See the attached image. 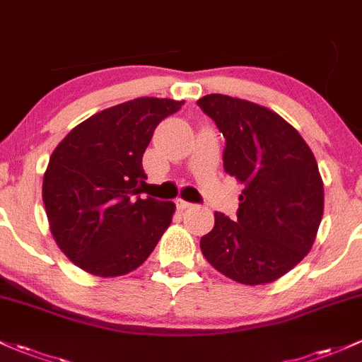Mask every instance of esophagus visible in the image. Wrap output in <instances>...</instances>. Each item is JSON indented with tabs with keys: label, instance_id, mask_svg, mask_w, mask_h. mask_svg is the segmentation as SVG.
Returning <instances> with one entry per match:
<instances>
[{
	"label": "esophagus",
	"instance_id": "1",
	"mask_svg": "<svg viewBox=\"0 0 362 362\" xmlns=\"http://www.w3.org/2000/svg\"><path fill=\"white\" fill-rule=\"evenodd\" d=\"M176 205H177V209H180V211H186V209L192 207V204H189V202L181 200V198H177V200H176Z\"/></svg>",
	"mask_w": 362,
	"mask_h": 362
}]
</instances>
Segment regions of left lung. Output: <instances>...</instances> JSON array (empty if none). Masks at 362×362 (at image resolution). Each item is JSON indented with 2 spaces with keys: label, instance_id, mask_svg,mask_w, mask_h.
I'll use <instances>...</instances> for the list:
<instances>
[{
  "label": "left lung",
  "instance_id": "8db88e82",
  "mask_svg": "<svg viewBox=\"0 0 362 362\" xmlns=\"http://www.w3.org/2000/svg\"><path fill=\"white\" fill-rule=\"evenodd\" d=\"M226 138L224 170L245 186L236 221L216 212L200 248L214 269L242 285L273 283L309 254L325 209L317 162L281 115L248 100H198Z\"/></svg>",
  "mask_w": 362,
  "mask_h": 362
}]
</instances>
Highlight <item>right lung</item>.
Masks as SVG:
<instances>
[{"label": "right lung", "mask_w": 362, "mask_h": 362, "mask_svg": "<svg viewBox=\"0 0 362 362\" xmlns=\"http://www.w3.org/2000/svg\"><path fill=\"white\" fill-rule=\"evenodd\" d=\"M182 103L145 96L105 108L77 124L53 150L42 177L49 231L86 273L129 274L170 226L173 202L133 195L145 185L141 158L155 127Z\"/></svg>", "instance_id": "obj_1"}]
</instances>
